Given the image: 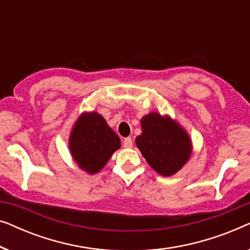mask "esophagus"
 <instances>
[{
	"instance_id": "obj_1",
	"label": "esophagus",
	"mask_w": 250,
	"mask_h": 250,
	"mask_svg": "<svg viewBox=\"0 0 250 250\" xmlns=\"http://www.w3.org/2000/svg\"><path fill=\"white\" fill-rule=\"evenodd\" d=\"M123 146H124V148H131L133 146V141H132V138H125L124 141H123Z\"/></svg>"
}]
</instances>
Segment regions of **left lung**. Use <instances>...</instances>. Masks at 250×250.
<instances>
[{"label":"left lung","instance_id":"obj_1","mask_svg":"<svg viewBox=\"0 0 250 250\" xmlns=\"http://www.w3.org/2000/svg\"><path fill=\"white\" fill-rule=\"evenodd\" d=\"M141 126L142 134L135 142L149 165L164 176L180 170L191 153V141L186 131L157 112L143 117Z\"/></svg>","mask_w":250,"mask_h":250}]
</instances>
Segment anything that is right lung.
<instances>
[{
	"mask_svg": "<svg viewBox=\"0 0 250 250\" xmlns=\"http://www.w3.org/2000/svg\"><path fill=\"white\" fill-rule=\"evenodd\" d=\"M121 146L118 135L97 112L83 114L74 126L69 140L71 156L82 169L98 173Z\"/></svg>",
	"mask_w": 250,
	"mask_h": 250,
	"instance_id": "1",
	"label": "right lung"
}]
</instances>
